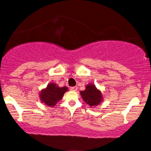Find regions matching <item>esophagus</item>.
I'll list each match as a JSON object with an SVG mask.
<instances>
[{"instance_id": "1", "label": "esophagus", "mask_w": 151, "mask_h": 151, "mask_svg": "<svg viewBox=\"0 0 151 151\" xmlns=\"http://www.w3.org/2000/svg\"><path fill=\"white\" fill-rule=\"evenodd\" d=\"M71 91H77V86H72L70 87Z\"/></svg>"}]
</instances>
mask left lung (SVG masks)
<instances>
[{"label":"left lung","mask_w":151,"mask_h":151,"mask_svg":"<svg viewBox=\"0 0 151 151\" xmlns=\"http://www.w3.org/2000/svg\"><path fill=\"white\" fill-rule=\"evenodd\" d=\"M80 93L83 101L91 107L100 104L103 99L101 91L93 84L87 85L86 89L81 91Z\"/></svg>","instance_id":"8db88e82"}]
</instances>
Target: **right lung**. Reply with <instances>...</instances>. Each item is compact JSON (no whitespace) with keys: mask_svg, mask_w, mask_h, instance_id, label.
<instances>
[{"mask_svg":"<svg viewBox=\"0 0 151 151\" xmlns=\"http://www.w3.org/2000/svg\"><path fill=\"white\" fill-rule=\"evenodd\" d=\"M68 90V87H58L55 83H49L47 88L40 93L41 101L48 106H54L63 98V95Z\"/></svg>","mask_w":151,"mask_h":151,"instance_id":"1","label":"right lung"}]
</instances>
